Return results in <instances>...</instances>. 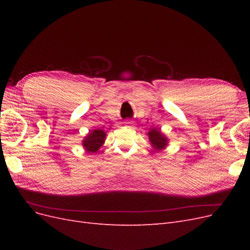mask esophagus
Listing matches in <instances>:
<instances>
[{
  "label": "esophagus",
  "instance_id": "esophagus-1",
  "mask_svg": "<svg viewBox=\"0 0 250 250\" xmlns=\"http://www.w3.org/2000/svg\"><path fill=\"white\" fill-rule=\"evenodd\" d=\"M125 124H126V125H128V126H129V125H131V122H130V121H126Z\"/></svg>",
  "mask_w": 250,
  "mask_h": 250
}]
</instances>
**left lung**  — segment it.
I'll return each instance as SVG.
<instances>
[{"label":"left lung","instance_id":"1","mask_svg":"<svg viewBox=\"0 0 250 250\" xmlns=\"http://www.w3.org/2000/svg\"><path fill=\"white\" fill-rule=\"evenodd\" d=\"M151 146L155 150V152H160L168 147L169 139L166 137V134L162 132L161 129L157 128H151L147 133Z\"/></svg>","mask_w":250,"mask_h":250}]
</instances>
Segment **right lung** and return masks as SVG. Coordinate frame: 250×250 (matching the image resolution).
<instances>
[{"label":"right lung","mask_w":250,"mask_h":250,"mask_svg":"<svg viewBox=\"0 0 250 250\" xmlns=\"http://www.w3.org/2000/svg\"><path fill=\"white\" fill-rule=\"evenodd\" d=\"M105 139H106V132L104 130L100 128L92 129L82 140V147L87 153H95L103 146Z\"/></svg>","instance_id":"right-lung-1"}]
</instances>
